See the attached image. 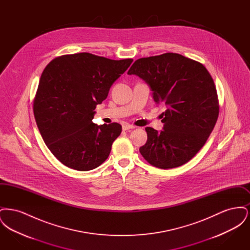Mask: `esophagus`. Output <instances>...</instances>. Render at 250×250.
<instances>
[{"label":"esophagus","mask_w":250,"mask_h":250,"mask_svg":"<svg viewBox=\"0 0 250 250\" xmlns=\"http://www.w3.org/2000/svg\"><path fill=\"white\" fill-rule=\"evenodd\" d=\"M136 126L135 125H128V124H125L123 125V130H129V129H133L135 128Z\"/></svg>","instance_id":"esophagus-1"}]
</instances>
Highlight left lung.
<instances>
[{"label": "left lung", "mask_w": 250, "mask_h": 250, "mask_svg": "<svg viewBox=\"0 0 250 250\" xmlns=\"http://www.w3.org/2000/svg\"><path fill=\"white\" fill-rule=\"evenodd\" d=\"M150 85L161 114L164 130L146 127L147 142L140 148L144 159L159 168L188 162L201 150L219 114L214 80L200 62L167 52L138 59L127 72Z\"/></svg>", "instance_id": "obj_1"}]
</instances>
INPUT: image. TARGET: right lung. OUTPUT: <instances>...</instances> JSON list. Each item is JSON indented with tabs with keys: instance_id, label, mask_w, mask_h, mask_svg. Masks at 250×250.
Returning <instances> with one entry per match:
<instances>
[{
	"instance_id": "1",
	"label": "right lung",
	"mask_w": 250,
	"mask_h": 250,
	"mask_svg": "<svg viewBox=\"0 0 250 250\" xmlns=\"http://www.w3.org/2000/svg\"><path fill=\"white\" fill-rule=\"evenodd\" d=\"M132 62L82 52L56 57L44 69L34 114L46 145L64 166L86 171L108 157L122 125H95L94 110Z\"/></svg>"
}]
</instances>
